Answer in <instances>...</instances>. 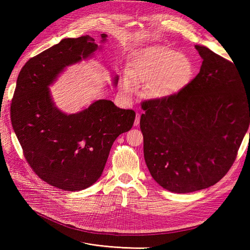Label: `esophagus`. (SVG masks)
I'll return each mask as SVG.
<instances>
[{
	"mask_svg": "<svg viewBox=\"0 0 250 250\" xmlns=\"http://www.w3.org/2000/svg\"><path fill=\"white\" fill-rule=\"evenodd\" d=\"M140 120H141V115L140 113H137V116H135V120H134V125L138 126L140 124Z\"/></svg>",
	"mask_w": 250,
	"mask_h": 250,
	"instance_id": "esophagus-1",
	"label": "esophagus"
}]
</instances>
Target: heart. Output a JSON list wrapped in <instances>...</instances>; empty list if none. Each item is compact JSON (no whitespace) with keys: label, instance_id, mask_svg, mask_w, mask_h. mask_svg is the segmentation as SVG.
Listing matches in <instances>:
<instances>
[{"label":"heart","instance_id":"obj_1","mask_svg":"<svg viewBox=\"0 0 250 250\" xmlns=\"http://www.w3.org/2000/svg\"><path fill=\"white\" fill-rule=\"evenodd\" d=\"M193 74V63L180 53L166 49L152 48L143 51L127 71L128 78L120 81L123 95L133 93V84L147 82V94L153 98H164L176 93Z\"/></svg>","mask_w":250,"mask_h":250}]
</instances>
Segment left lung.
Here are the masks:
<instances>
[{"mask_svg":"<svg viewBox=\"0 0 250 250\" xmlns=\"http://www.w3.org/2000/svg\"><path fill=\"white\" fill-rule=\"evenodd\" d=\"M195 48L203 59L196 77L177 93L141 104L146 165L158 185L175 193L223 178L250 123V82L246 90L233 62Z\"/></svg>","mask_w":250,"mask_h":250,"instance_id":"obj_1","label":"left lung"}]
</instances>
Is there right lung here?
<instances>
[{"label":"right lung","instance_id":"obj_1","mask_svg":"<svg viewBox=\"0 0 250 250\" xmlns=\"http://www.w3.org/2000/svg\"><path fill=\"white\" fill-rule=\"evenodd\" d=\"M101 37L104 42L107 35ZM97 48L93 37L85 35L44 50L21 67L12 98L11 123L27 163L41 179L65 191L96 183L113 142L130 130L135 119L132 109L119 108L110 100H98L74 115L52 103L48 86L57 75Z\"/></svg>","mask_w":250,"mask_h":250}]
</instances>
